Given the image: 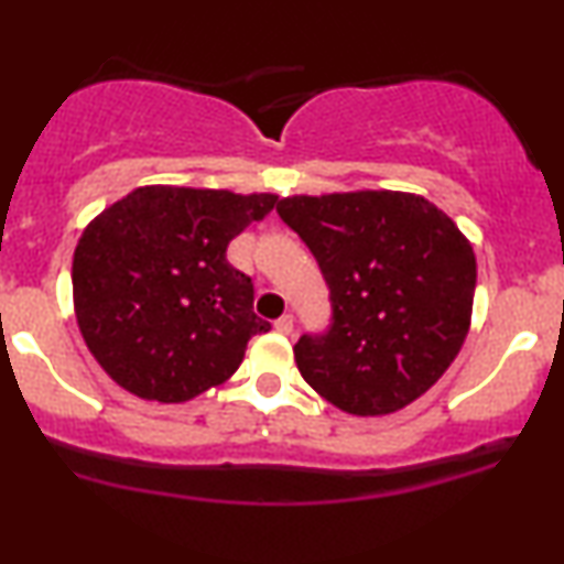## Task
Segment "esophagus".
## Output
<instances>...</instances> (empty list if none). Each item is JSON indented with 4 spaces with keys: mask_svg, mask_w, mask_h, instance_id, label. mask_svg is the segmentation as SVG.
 I'll list each match as a JSON object with an SVG mask.
<instances>
[{
    "mask_svg": "<svg viewBox=\"0 0 564 564\" xmlns=\"http://www.w3.org/2000/svg\"><path fill=\"white\" fill-rule=\"evenodd\" d=\"M275 330L278 334H283V336H289L291 330H294V315H281L275 321Z\"/></svg>",
    "mask_w": 564,
    "mask_h": 564,
    "instance_id": "esophagus-1",
    "label": "esophagus"
}]
</instances>
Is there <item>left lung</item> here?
Returning <instances> with one entry per match:
<instances>
[{
	"label": "left lung",
	"mask_w": 564,
	"mask_h": 564,
	"mask_svg": "<svg viewBox=\"0 0 564 564\" xmlns=\"http://www.w3.org/2000/svg\"><path fill=\"white\" fill-rule=\"evenodd\" d=\"M330 291V325L304 334L296 368L349 415H389L423 397L463 347L476 254L452 217L404 192L286 196Z\"/></svg>",
	"instance_id": "obj_1"
}]
</instances>
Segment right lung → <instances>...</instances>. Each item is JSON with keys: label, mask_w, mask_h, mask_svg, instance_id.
Here are the masks:
<instances>
[{"label": "right lung", "mask_w": 564, "mask_h": 564, "mask_svg": "<svg viewBox=\"0 0 564 564\" xmlns=\"http://www.w3.org/2000/svg\"><path fill=\"white\" fill-rule=\"evenodd\" d=\"M275 194L135 188L88 223L73 254V304L88 351L126 391L186 402L239 370L254 315L252 278L228 243Z\"/></svg>", "instance_id": "add662e5"}]
</instances>
